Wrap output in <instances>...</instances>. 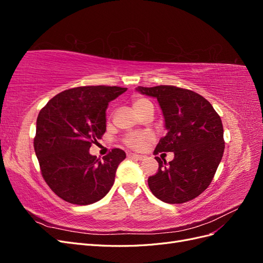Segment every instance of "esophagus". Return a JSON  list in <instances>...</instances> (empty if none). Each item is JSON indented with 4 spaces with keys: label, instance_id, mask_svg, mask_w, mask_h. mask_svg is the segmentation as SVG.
<instances>
[{
    "label": "esophagus",
    "instance_id": "34e87169",
    "mask_svg": "<svg viewBox=\"0 0 263 263\" xmlns=\"http://www.w3.org/2000/svg\"><path fill=\"white\" fill-rule=\"evenodd\" d=\"M127 157L128 158H134V159H137V160H142V159L145 158V156H141V155H136V154H127Z\"/></svg>",
    "mask_w": 263,
    "mask_h": 263
}]
</instances>
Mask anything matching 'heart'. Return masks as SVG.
I'll use <instances>...</instances> for the list:
<instances>
[{
	"label": "heart",
	"instance_id": "obj_1",
	"mask_svg": "<svg viewBox=\"0 0 263 263\" xmlns=\"http://www.w3.org/2000/svg\"><path fill=\"white\" fill-rule=\"evenodd\" d=\"M153 105L151 102L145 98H135L133 100V107L136 112L140 115V113L144 110L147 106ZM151 134L147 132H142V133H130L127 134L124 137L123 141L124 144L130 148V149H140L142 146H144L147 141L151 139Z\"/></svg>",
	"mask_w": 263,
	"mask_h": 263
}]
</instances>
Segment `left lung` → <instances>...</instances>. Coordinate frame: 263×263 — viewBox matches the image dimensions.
Wrapping results in <instances>:
<instances>
[{"label":"left lung","mask_w":263,"mask_h":263,"mask_svg":"<svg viewBox=\"0 0 263 263\" xmlns=\"http://www.w3.org/2000/svg\"><path fill=\"white\" fill-rule=\"evenodd\" d=\"M141 94L158 100L168 133L154 155L174 153V159L155 157L158 172L148 185L159 200L181 204L193 200L209 187L225 149L221 119L202 95L174 85L138 86Z\"/></svg>","instance_id":"1"}]
</instances>
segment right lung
<instances>
[{
  "label": "right lung",
  "mask_w": 263,
  "mask_h": 263,
  "mask_svg": "<svg viewBox=\"0 0 263 263\" xmlns=\"http://www.w3.org/2000/svg\"><path fill=\"white\" fill-rule=\"evenodd\" d=\"M126 90L106 85L73 87L55 95L39 112L35 153L44 180L63 201L89 205L113 186L125 151L112 149L100 160L89 150L106 130L108 103Z\"/></svg>",
  "instance_id": "obj_1"
}]
</instances>
